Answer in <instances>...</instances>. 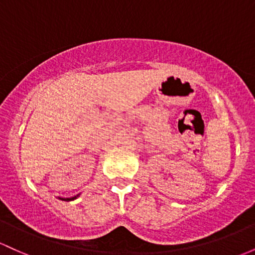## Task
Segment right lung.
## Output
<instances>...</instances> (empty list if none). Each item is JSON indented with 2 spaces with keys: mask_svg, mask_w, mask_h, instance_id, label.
<instances>
[{
  "mask_svg": "<svg viewBox=\"0 0 255 255\" xmlns=\"http://www.w3.org/2000/svg\"><path fill=\"white\" fill-rule=\"evenodd\" d=\"M76 197H77V196H75V197H71V198H61V200H63V201H72V200H75Z\"/></svg>",
  "mask_w": 255,
  "mask_h": 255,
  "instance_id": "obj_1",
  "label": "right lung"
}]
</instances>
